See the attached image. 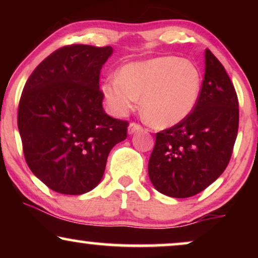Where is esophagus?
Here are the masks:
<instances>
[{
	"mask_svg": "<svg viewBox=\"0 0 258 258\" xmlns=\"http://www.w3.org/2000/svg\"><path fill=\"white\" fill-rule=\"evenodd\" d=\"M142 129H143L142 125L139 124V123L132 122L129 124V126H128V133L129 134H134V133H136V132H140V130H142Z\"/></svg>",
	"mask_w": 258,
	"mask_h": 258,
	"instance_id": "esophagus-1",
	"label": "esophagus"
}]
</instances>
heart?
Returning <instances> with one entry per match:
<instances>
[{"label": "heart", "mask_w": 258, "mask_h": 258, "mask_svg": "<svg viewBox=\"0 0 258 258\" xmlns=\"http://www.w3.org/2000/svg\"><path fill=\"white\" fill-rule=\"evenodd\" d=\"M202 76L192 62L176 56H160L133 62L109 77L102 91L117 115L136 108L142 98L144 118L156 128L184 121L199 101Z\"/></svg>", "instance_id": "obj_1"}]
</instances>
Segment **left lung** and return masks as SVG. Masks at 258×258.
<instances>
[{"instance_id": "8db88e82", "label": "left lung", "mask_w": 258, "mask_h": 258, "mask_svg": "<svg viewBox=\"0 0 258 258\" xmlns=\"http://www.w3.org/2000/svg\"><path fill=\"white\" fill-rule=\"evenodd\" d=\"M199 101L184 121L156 134L148 172L157 191L185 199L222 175L238 132V98L224 67L209 49Z\"/></svg>"}]
</instances>
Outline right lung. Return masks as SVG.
Instances as JSON below:
<instances>
[{
    "mask_svg": "<svg viewBox=\"0 0 258 258\" xmlns=\"http://www.w3.org/2000/svg\"><path fill=\"white\" fill-rule=\"evenodd\" d=\"M111 47L66 45L38 64L23 88L17 125L28 167L48 188L81 195L101 182L128 121L102 107V66Z\"/></svg>",
    "mask_w": 258,
    "mask_h": 258,
    "instance_id": "obj_1",
    "label": "right lung"
}]
</instances>
